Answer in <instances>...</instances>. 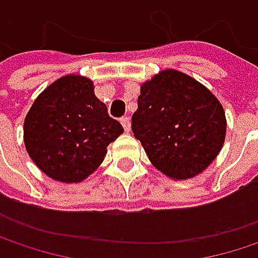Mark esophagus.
I'll return each mask as SVG.
<instances>
[{
    "mask_svg": "<svg viewBox=\"0 0 258 258\" xmlns=\"http://www.w3.org/2000/svg\"><path fill=\"white\" fill-rule=\"evenodd\" d=\"M121 124H122L124 130L128 133L130 128H131V121H130V116H122V118H121Z\"/></svg>",
    "mask_w": 258,
    "mask_h": 258,
    "instance_id": "34e87169",
    "label": "esophagus"
}]
</instances>
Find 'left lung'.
I'll list each match as a JSON object with an SVG mask.
<instances>
[{"label": "left lung", "instance_id": "8db88e82", "mask_svg": "<svg viewBox=\"0 0 258 258\" xmlns=\"http://www.w3.org/2000/svg\"><path fill=\"white\" fill-rule=\"evenodd\" d=\"M131 130L151 163L172 179L203 172L226 137V115L214 94L192 78L164 70L142 85Z\"/></svg>", "mask_w": 258, "mask_h": 258}]
</instances>
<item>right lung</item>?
Here are the masks:
<instances>
[{
    "label": "right lung",
    "instance_id": "add662e5",
    "mask_svg": "<svg viewBox=\"0 0 258 258\" xmlns=\"http://www.w3.org/2000/svg\"><path fill=\"white\" fill-rule=\"evenodd\" d=\"M122 131L95 97L89 79L66 76L32 103L24 137L31 160L52 179L70 183L88 178Z\"/></svg>",
    "mask_w": 258,
    "mask_h": 258
}]
</instances>
